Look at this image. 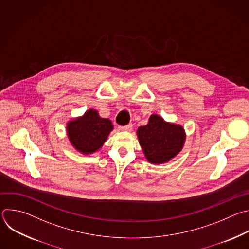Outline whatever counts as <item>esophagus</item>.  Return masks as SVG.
Here are the masks:
<instances>
[{
  "mask_svg": "<svg viewBox=\"0 0 249 249\" xmlns=\"http://www.w3.org/2000/svg\"><path fill=\"white\" fill-rule=\"evenodd\" d=\"M132 127H133L132 123H129V124H127V125H125V126H119V129H120V130H123V131H131Z\"/></svg>",
  "mask_w": 249,
  "mask_h": 249,
  "instance_id": "34e87169",
  "label": "esophagus"
}]
</instances>
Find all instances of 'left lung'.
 <instances>
[{
    "label": "left lung",
    "instance_id": "obj_1",
    "mask_svg": "<svg viewBox=\"0 0 249 249\" xmlns=\"http://www.w3.org/2000/svg\"><path fill=\"white\" fill-rule=\"evenodd\" d=\"M137 134L146 159L155 164L172 159L185 142L182 126L166 123L156 114L149 117L145 126L139 127Z\"/></svg>",
    "mask_w": 249,
    "mask_h": 249
}]
</instances>
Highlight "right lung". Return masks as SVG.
<instances>
[{
  "mask_svg": "<svg viewBox=\"0 0 249 249\" xmlns=\"http://www.w3.org/2000/svg\"><path fill=\"white\" fill-rule=\"evenodd\" d=\"M112 129L109 119L102 118L97 110L90 109L67 124V135L76 149L88 154L102 147Z\"/></svg>",
  "mask_w": 249,
  "mask_h": 249,
  "instance_id": "right-lung-1",
  "label": "right lung"
}]
</instances>
